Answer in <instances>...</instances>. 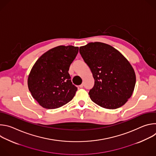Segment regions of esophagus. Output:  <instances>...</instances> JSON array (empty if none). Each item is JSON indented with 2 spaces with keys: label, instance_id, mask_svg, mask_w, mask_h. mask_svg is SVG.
I'll use <instances>...</instances> for the list:
<instances>
[{
  "label": "esophagus",
  "instance_id": "obj_1",
  "mask_svg": "<svg viewBox=\"0 0 156 156\" xmlns=\"http://www.w3.org/2000/svg\"><path fill=\"white\" fill-rule=\"evenodd\" d=\"M79 86H80V87L82 88V87H83V84H80Z\"/></svg>",
  "mask_w": 156,
  "mask_h": 156
}]
</instances>
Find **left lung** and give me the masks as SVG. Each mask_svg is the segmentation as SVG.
I'll return each mask as SVG.
<instances>
[{"label":"left lung","instance_id":"8db88e82","mask_svg":"<svg viewBox=\"0 0 156 156\" xmlns=\"http://www.w3.org/2000/svg\"><path fill=\"white\" fill-rule=\"evenodd\" d=\"M80 53L94 79V87L89 92L91 99L107 109L123 105L136 84L135 72L128 60L112 46L100 42L80 47Z\"/></svg>","mask_w":156,"mask_h":156}]
</instances>
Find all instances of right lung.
I'll list each match as a JSON object with an SVG mask.
<instances>
[{
	"label": "right lung",
	"instance_id": "add662e5",
	"mask_svg": "<svg viewBox=\"0 0 156 156\" xmlns=\"http://www.w3.org/2000/svg\"><path fill=\"white\" fill-rule=\"evenodd\" d=\"M78 49L73 46H59L43 54L34 64L28 86L33 98L42 107H60L75 96L77 87L72 84L69 70Z\"/></svg>",
	"mask_w": 156,
	"mask_h": 156
}]
</instances>
